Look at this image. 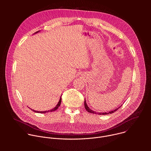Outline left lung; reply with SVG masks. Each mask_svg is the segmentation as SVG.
<instances>
[{"mask_svg": "<svg viewBox=\"0 0 151 151\" xmlns=\"http://www.w3.org/2000/svg\"><path fill=\"white\" fill-rule=\"evenodd\" d=\"M84 106H85V109H86V111H87V112H90V113H91V114H99V115H108V114H112V113H114L115 112H116L119 108H120L121 107V106H119V107H118V108H116V109H115V110H114V111H111V112H104V113H99V112H95V111H93V110H91V109H90V107L88 106V105L87 104V103H86V100H85V101H84Z\"/></svg>", "mask_w": 151, "mask_h": 151, "instance_id": "1", "label": "left lung"}]
</instances>
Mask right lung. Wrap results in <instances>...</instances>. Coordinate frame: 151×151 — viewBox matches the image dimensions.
I'll list each match as a JSON object with an SVG mask.
<instances>
[{
    "label": "right lung",
    "mask_w": 151,
    "mask_h": 151,
    "mask_svg": "<svg viewBox=\"0 0 151 151\" xmlns=\"http://www.w3.org/2000/svg\"><path fill=\"white\" fill-rule=\"evenodd\" d=\"M39 32V31L36 32L35 33H38ZM61 101V97H60V100H59V101H58V104L56 105V106H55V107H54L53 109H52L50 110V111H35V110H33V109H32V110L33 112H37V113H41V114H45V113H47V112H53V111H55V110H57V109L58 108V107L60 106Z\"/></svg>",
    "instance_id": "add662e5"
}]
</instances>
